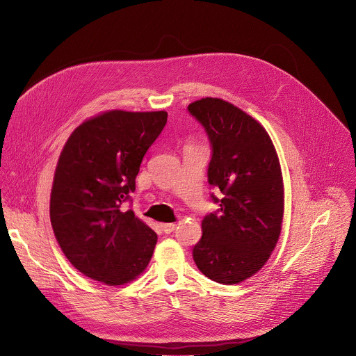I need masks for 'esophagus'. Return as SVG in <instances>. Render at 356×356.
Returning a JSON list of instances; mask_svg holds the SVG:
<instances>
[{"label":"esophagus","mask_w":356,"mask_h":356,"mask_svg":"<svg viewBox=\"0 0 356 356\" xmlns=\"http://www.w3.org/2000/svg\"><path fill=\"white\" fill-rule=\"evenodd\" d=\"M177 225L175 223H161V230L165 233V234H170L175 230Z\"/></svg>","instance_id":"obj_1"}]
</instances>
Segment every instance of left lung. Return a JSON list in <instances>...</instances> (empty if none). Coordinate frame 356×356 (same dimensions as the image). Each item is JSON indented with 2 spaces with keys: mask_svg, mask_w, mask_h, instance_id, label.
<instances>
[{
  "mask_svg": "<svg viewBox=\"0 0 356 356\" xmlns=\"http://www.w3.org/2000/svg\"><path fill=\"white\" fill-rule=\"evenodd\" d=\"M211 146L207 182L223 199L202 220V238L192 255L209 279L234 285L257 273L269 259L283 219V181L266 130L240 108L220 98L189 104Z\"/></svg>",
  "mask_w": 356,
  "mask_h": 356,
  "instance_id": "8db88e82",
  "label": "left lung"
}]
</instances>
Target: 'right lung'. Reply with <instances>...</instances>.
Returning a JSON list of instances; mask_svg holds the SVG:
<instances>
[{
	"label": "right lung",
	"mask_w": 356,
	"mask_h": 356,
	"mask_svg": "<svg viewBox=\"0 0 356 356\" xmlns=\"http://www.w3.org/2000/svg\"><path fill=\"white\" fill-rule=\"evenodd\" d=\"M168 113L108 111L81 123L65 141L54 172L50 222L74 268L109 286L124 285L149 265L157 234L123 211L149 147Z\"/></svg>",
	"instance_id": "right-lung-1"
}]
</instances>
